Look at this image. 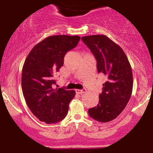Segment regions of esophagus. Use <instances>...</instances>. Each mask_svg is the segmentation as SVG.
I'll list each match as a JSON object with an SVG mask.
<instances>
[{
    "label": "esophagus",
    "mask_w": 153,
    "mask_h": 153,
    "mask_svg": "<svg viewBox=\"0 0 153 153\" xmlns=\"http://www.w3.org/2000/svg\"><path fill=\"white\" fill-rule=\"evenodd\" d=\"M75 91H76V94H83L87 92V90H86V89H83V90H79V89H77V90Z\"/></svg>",
    "instance_id": "34e87169"
}]
</instances>
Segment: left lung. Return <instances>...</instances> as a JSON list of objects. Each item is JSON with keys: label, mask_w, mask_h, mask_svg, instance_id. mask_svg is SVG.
Masks as SVG:
<instances>
[{"label": "left lung", "mask_w": 153, "mask_h": 153, "mask_svg": "<svg viewBox=\"0 0 153 153\" xmlns=\"http://www.w3.org/2000/svg\"><path fill=\"white\" fill-rule=\"evenodd\" d=\"M82 39L97 60L98 74H103L106 78L99 95V103L88 110L89 115L99 122H108L122 112L131 97V65L122 48L107 36H85Z\"/></svg>", "instance_id": "left-lung-1"}]
</instances>
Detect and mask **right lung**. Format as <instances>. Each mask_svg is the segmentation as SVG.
Segmentation results:
<instances>
[{"instance_id":"obj_1","label":"right lung","mask_w":153,"mask_h":153,"mask_svg":"<svg viewBox=\"0 0 153 153\" xmlns=\"http://www.w3.org/2000/svg\"><path fill=\"white\" fill-rule=\"evenodd\" d=\"M79 36L53 35L39 42L26 58L22 73L24 97L32 113L46 123L66 117L74 90L53 88V76L63 65L67 51L78 44Z\"/></svg>"}]
</instances>
